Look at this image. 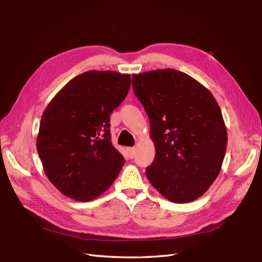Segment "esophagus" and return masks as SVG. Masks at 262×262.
<instances>
[{
  "label": "esophagus",
  "instance_id": "obj_1",
  "mask_svg": "<svg viewBox=\"0 0 262 262\" xmlns=\"http://www.w3.org/2000/svg\"><path fill=\"white\" fill-rule=\"evenodd\" d=\"M127 154H128V156L130 158H133L135 156V154H136V148L135 147H128L127 148Z\"/></svg>",
  "mask_w": 262,
  "mask_h": 262
}]
</instances>
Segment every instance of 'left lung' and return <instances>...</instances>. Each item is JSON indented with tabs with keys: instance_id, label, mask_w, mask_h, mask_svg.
<instances>
[{
	"instance_id": "left-lung-1",
	"label": "left lung",
	"mask_w": 262,
	"mask_h": 262,
	"mask_svg": "<svg viewBox=\"0 0 262 262\" xmlns=\"http://www.w3.org/2000/svg\"><path fill=\"white\" fill-rule=\"evenodd\" d=\"M133 89L149 119L155 158L149 183L167 200L184 204L209 189L222 168L227 132L212 93L174 69L133 75Z\"/></svg>"
}]
</instances>
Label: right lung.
Returning <instances> with one entry per match:
<instances>
[{
	"label": "right lung",
	"instance_id": "right-lung-1",
	"mask_svg": "<svg viewBox=\"0 0 262 262\" xmlns=\"http://www.w3.org/2000/svg\"><path fill=\"white\" fill-rule=\"evenodd\" d=\"M129 87V74L90 70L69 81L45 109L37 152L63 195L89 202L115 182L125 160L112 144L109 117Z\"/></svg>",
	"mask_w": 262,
	"mask_h": 262
}]
</instances>
